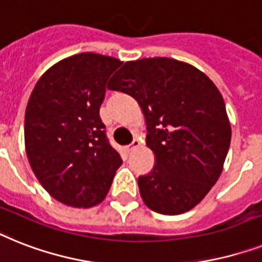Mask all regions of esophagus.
Listing matches in <instances>:
<instances>
[{
  "instance_id": "34e87169",
  "label": "esophagus",
  "mask_w": 262,
  "mask_h": 262,
  "mask_svg": "<svg viewBox=\"0 0 262 262\" xmlns=\"http://www.w3.org/2000/svg\"><path fill=\"white\" fill-rule=\"evenodd\" d=\"M140 145H141V140H140L138 137H136L135 140H133V141H132L130 144L126 146V150L127 152H132V150H135L136 148H138Z\"/></svg>"
}]
</instances>
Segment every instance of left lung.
<instances>
[{
	"label": "left lung",
	"mask_w": 262,
	"mask_h": 262,
	"mask_svg": "<svg viewBox=\"0 0 262 262\" xmlns=\"http://www.w3.org/2000/svg\"><path fill=\"white\" fill-rule=\"evenodd\" d=\"M110 90L138 102L156 164L138 178L150 210L178 215L199 203L222 173L231 129L225 102L202 71L168 57L126 61Z\"/></svg>",
	"instance_id": "1"
}]
</instances>
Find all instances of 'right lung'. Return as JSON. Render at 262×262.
Listing matches in <instances>:
<instances>
[{
  "label": "right lung",
  "mask_w": 262,
  "mask_h": 262,
  "mask_svg": "<svg viewBox=\"0 0 262 262\" xmlns=\"http://www.w3.org/2000/svg\"><path fill=\"white\" fill-rule=\"evenodd\" d=\"M121 61L74 55L36 83L25 112V149L47 192L72 207H93L107 195L120 153L110 145L99 107Z\"/></svg>",
  "instance_id": "obj_1"
}]
</instances>
